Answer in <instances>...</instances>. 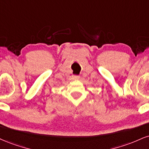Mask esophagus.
Wrapping results in <instances>:
<instances>
[{
  "mask_svg": "<svg viewBox=\"0 0 149 149\" xmlns=\"http://www.w3.org/2000/svg\"><path fill=\"white\" fill-rule=\"evenodd\" d=\"M80 77L79 76H73V78L74 80H78V79H80Z\"/></svg>",
  "mask_w": 149,
  "mask_h": 149,
  "instance_id": "34e87169",
  "label": "esophagus"
}]
</instances>
